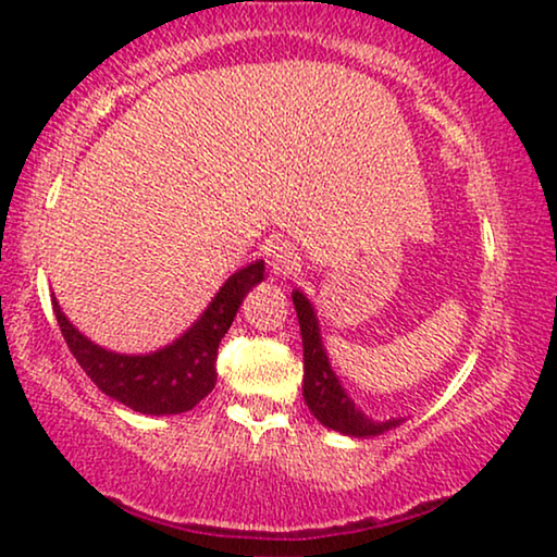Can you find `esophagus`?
Segmentation results:
<instances>
[{"instance_id": "esophagus-1", "label": "esophagus", "mask_w": 557, "mask_h": 557, "mask_svg": "<svg viewBox=\"0 0 557 557\" xmlns=\"http://www.w3.org/2000/svg\"><path fill=\"white\" fill-rule=\"evenodd\" d=\"M265 258H269L271 271L276 273V276H288V273L296 271V265H299V253H296V248L286 240L269 243V246H265Z\"/></svg>"}]
</instances>
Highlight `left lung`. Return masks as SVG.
<instances>
[{
	"instance_id": "left-lung-1",
	"label": "left lung",
	"mask_w": 557,
	"mask_h": 557,
	"mask_svg": "<svg viewBox=\"0 0 557 557\" xmlns=\"http://www.w3.org/2000/svg\"><path fill=\"white\" fill-rule=\"evenodd\" d=\"M296 317H299L301 326V342H304V400L314 418L326 429L345 433V436L368 438L377 436L400 425V418H391V421H372L364 416L355 400L349 398L345 387H342L337 372L332 370L330 357L322 345V334H319V319L311 301L304 296L299 288L292 294Z\"/></svg>"
}]
</instances>
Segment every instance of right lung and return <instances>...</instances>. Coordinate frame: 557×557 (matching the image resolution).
Returning <instances> with one entry per match:
<instances>
[{"mask_svg": "<svg viewBox=\"0 0 557 557\" xmlns=\"http://www.w3.org/2000/svg\"><path fill=\"white\" fill-rule=\"evenodd\" d=\"M263 261L243 265L220 286L215 299L185 334L149 355L111 352L75 330L55 296H52V309L73 357L98 385V391L124 403L136 413L177 416L193 410L215 387L220 339L231 330L246 294L263 281Z\"/></svg>", "mask_w": 557, "mask_h": 557, "instance_id": "right-lung-1", "label": "right lung"}]
</instances>
